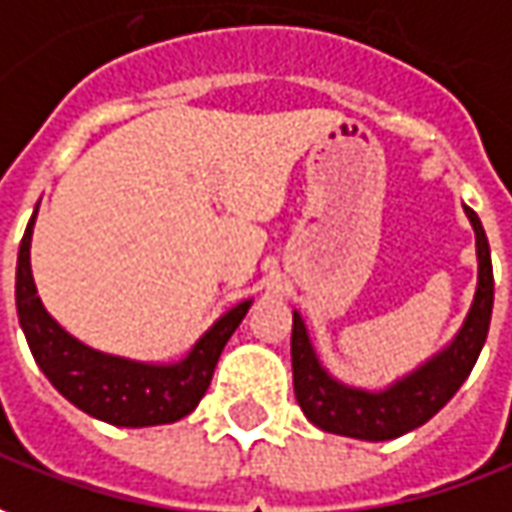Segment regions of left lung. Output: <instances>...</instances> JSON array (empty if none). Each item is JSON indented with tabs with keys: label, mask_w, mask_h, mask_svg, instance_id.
<instances>
[{
	"label": "left lung",
	"mask_w": 512,
	"mask_h": 512,
	"mask_svg": "<svg viewBox=\"0 0 512 512\" xmlns=\"http://www.w3.org/2000/svg\"><path fill=\"white\" fill-rule=\"evenodd\" d=\"M477 234L479 278L474 303L465 315L463 326L440 354L426 359L421 368L393 382L387 390L370 393L359 387L337 382L320 365L312 340L298 312H292V384L303 415L323 432L357 440H393L404 432L424 426L438 415L451 396L463 387L474 370L479 351L488 340L493 312V267L491 248L482 222L474 209L463 206Z\"/></svg>",
	"instance_id": "left-lung-1"
}]
</instances>
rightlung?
Here are the masks:
<instances>
[{"label": "right lung", "mask_w": 512, "mask_h": 512, "mask_svg": "<svg viewBox=\"0 0 512 512\" xmlns=\"http://www.w3.org/2000/svg\"><path fill=\"white\" fill-rule=\"evenodd\" d=\"M35 214L27 222L19 245L16 309L38 368L44 370L52 387L63 398H69L77 410L88 412L91 418H100L105 424L136 429L181 421L206 396L222 348L242 323V317L248 315L250 301L236 303L231 312H225L175 365H147L94 351L86 343L74 340L69 331H63L49 317L35 292L30 270Z\"/></svg>", "instance_id": "add662e5"}]
</instances>
